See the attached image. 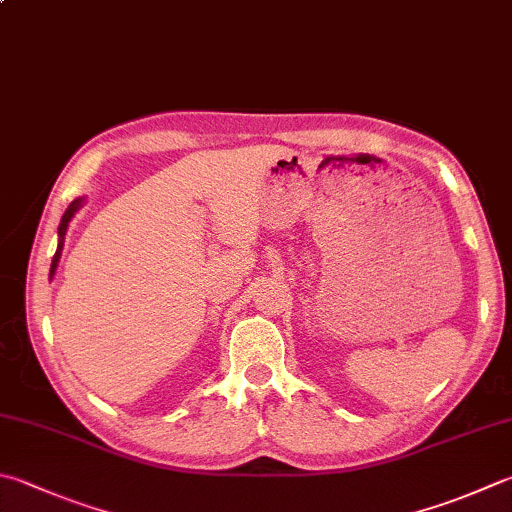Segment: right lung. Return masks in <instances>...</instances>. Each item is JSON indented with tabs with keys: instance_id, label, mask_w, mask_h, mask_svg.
I'll list each match as a JSON object with an SVG mask.
<instances>
[{
	"instance_id": "obj_1",
	"label": "right lung",
	"mask_w": 512,
	"mask_h": 512,
	"mask_svg": "<svg viewBox=\"0 0 512 512\" xmlns=\"http://www.w3.org/2000/svg\"><path fill=\"white\" fill-rule=\"evenodd\" d=\"M84 205V198H75L69 209L64 211V216L60 220V227H57V249H55V256H53V263H51V274L48 276H55V269H57V263H60V256H62V249H64V236H66V229H69V223L73 220V216L77 214V211L82 209Z\"/></svg>"
}]
</instances>
